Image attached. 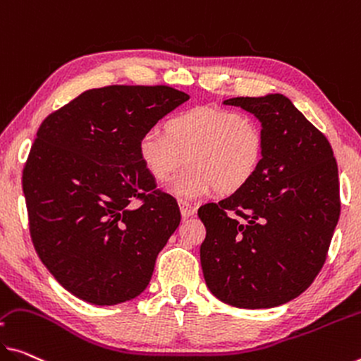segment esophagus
<instances>
[{
    "label": "esophagus",
    "mask_w": 361,
    "mask_h": 361,
    "mask_svg": "<svg viewBox=\"0 0 361 361\" xmlns=\"http://www.w3.org/2000/svg\"><path fill=\"white\" fill-rule=\"evenodd\" d=\"M179 208H180L182 218H190V216L197 213V208L187 202H179Z\"/></svg>",
    "instance_id": "esophagus-1"
}]
</instances>
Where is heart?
I'll use <instances>...</instances> for the list:
<instances>
[{
  "label": "heart",
  "instance_id": "obj_1",
  "mask_svg": "<svg viewBox=\"0 0 361 361\" xmlns=\"http://www.w3.org/2000/svg\"><path fill=\"white\" fill-rule=\"evenodd\" d=\"M264 135L252 116L219 106H195L166 119L164 132H143L137 157L157 182L168 180L187 159L169 190L185 200L212 193L232 195L248 185L262 166Z\"/></svg>",
  "mask_w": 361,
  "mask_h": 361
}]
</instances>
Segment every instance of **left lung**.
I'll return each instance as SVG.
<instances>
[{
  "mask_svg": "<svg viewBox=\"0 0 361 361\" xmlns=\"http://www.w3.org/2000/svg\"><path fill=\"white\" fill-rule=\"evenodd\" d=\"M224 104L262 123L264 153L247 187L198 209L203 276L232 307H279L307 290L326 262L341 214L337 163L328 138L281 93Z\"/></svg>",
  "mask_w": 361,
  "mask_h": 361,
  "instance_id": "left-lung-1",
  "label": "left lung"
}]
</instances>
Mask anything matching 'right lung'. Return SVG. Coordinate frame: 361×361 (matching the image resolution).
Listing matches in <instances>:
<instances>
[{"label": "right lung", "instance_id": "obj_1", "mask_svg": "<svg viewBox=\"0 0 361 361\" xmlns=\"http://www.w3.org/2000/svg\"><path fill=\"white\" fill-rule=\"evenodd\" d=\"M188 98L166 85L92 88L38 129L22 174L32 242L80 300L118 305L147 289L180 212L154 190L137 142Z\"/></svg>", "mask_w": 361, "mask_h": 361}]
</instances>
